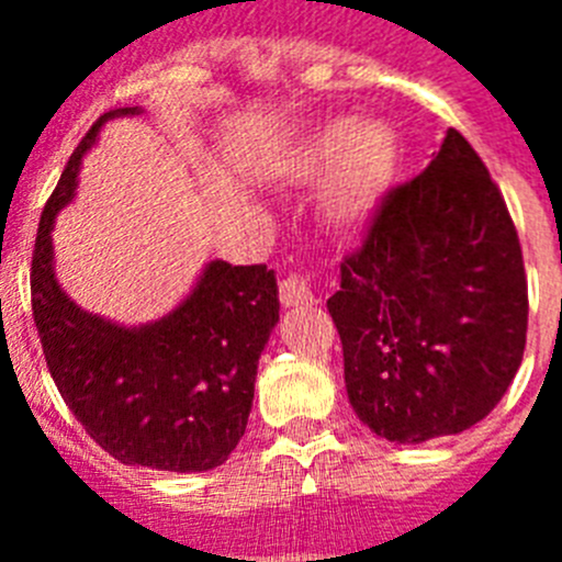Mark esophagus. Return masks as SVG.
<instances>
[{
    "label": "esophagus",
    "mask_w": 562,
    "mask_h": 562,
    "mask_svg": "<svg viewBox=\"0 0 562 562\" xmlns=\"http://www.w3.org/2000/svg\"><path fill=\"white\" fill-rule=\"evenodd\" d=\"M278 297H281V304L284 306H310L312 301H315V295H312V284L304 276H297V272L281 278V284H278Z\"/></svg>",
    "instance_id": "obj_1"
}]
</instances>
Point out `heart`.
Instances as JSON below:
<instances>
[{"label":"heart","instance_id":"1","mask_svg":"<svg viewBox=\"0 0 562 562\" xmlns=\"http://www.w3.org/2000/svg\"><path fill=\"white\" fill-rule=\"evenodd\" d=\"M297 180L312 182L329 177L324 188V216L331 227L349 231L369 216L391 173L389 132L355 117L329 123L310 140L292 166Z\"/></svg>","mask_w":562,"mask_h":562}]
</instances>
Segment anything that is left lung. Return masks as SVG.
Segmentation results:
<instances>
[{
  "instance_id": "8db88e82",
  "label": "left lung",
  "mask_w": 562,
  "mask_h": 562,
  "mask_svg": "<svg viewBox=\"0 0 562 562\" xmlns=\"http://www.w3.org/2000/svg\"><path fill=\"white\" fill-rule=\"evenodd\" d=\"M326 306L351 408L382 439L461 434L498 405L526 349L524 252L456 128L425 171L382 193Z\"/></svg>"
}]
</instances>
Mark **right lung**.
<instances>
[{
	"label": "right lung",
	"mask_w": 562,
	"mask_h": 562,
	"mask_svg": "<svg viewBox=\"0 0 562 562\" xmlns=\"http://www.w3.org/2000/svg\"><path fill=\"white\" fill-rule=\"evenodd\" d=\"M109 109L69 157L38 222L30 297L44 360L92 439L123 464L200 473L245 436L258 357L278 324V286L265 265L211 261L191 295L157 324L114 326L78 310L53 272V220L72 200L81 157Z\"/></svg>",
	"instance_id": "right-lung-1"
}]
</instances>
